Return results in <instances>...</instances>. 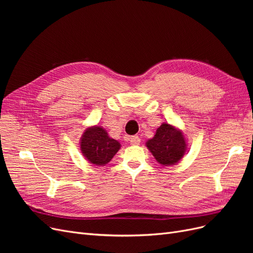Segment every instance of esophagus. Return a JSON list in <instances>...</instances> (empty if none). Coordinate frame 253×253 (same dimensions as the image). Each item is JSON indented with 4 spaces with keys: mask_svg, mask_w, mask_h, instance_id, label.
I'll return each mask as SVG.
<instances>
[{
    "mask_svg": "<svg viewBox=\"0 0 253 253\" xmlns=\"http://www.w3.org/2000/svg\"><path fill=\"white\" fill-rule=\"evenodd\" d=\"M129 142H131V144H133V145H138L140 143V138L137 135L132 136V137H129Z\"/></svg>",
    "mask_w": 253,
    "mask_h": 253,
    "instance_id": "1",
    "label": "esophagus"
}]
</instances>
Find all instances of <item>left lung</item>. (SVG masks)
<instances>
[{
	"label": "left lung",
	"instance_id": "8db88e82",
	"mask_svg": "<svg viewBox=\"0 0 253 253\" xmlns=\"http://www.w3.org/2000/svg\"><path fill=\"white\" fill-rule=\"evenodd\" d=\"M145 145L156 162L164 167L178 164L187 152V139L180 128L164 122Z\"/></svg>",
	"mask_w": 253,
	"mask_h": 253
}]
</instances>
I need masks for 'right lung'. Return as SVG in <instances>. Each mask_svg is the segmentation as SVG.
Returning <instances> with one entry per match:
<instances>
[{"label": "right lung", "instance_id": "1", "mask_svg": "<svg viewBox=\"0 0 253 253\" xmlns=\"http://www.w3.org/2000/svg\"><path fill=\"white\" fill-rule=\"evenodd\" d=\"M121 144L109 136L102 126H88L80 138V150L82 155L89 164L94 166H105L120 150Z\"/></svg>", "mask_w": 253, "mask_h": 253}]
</instances>
